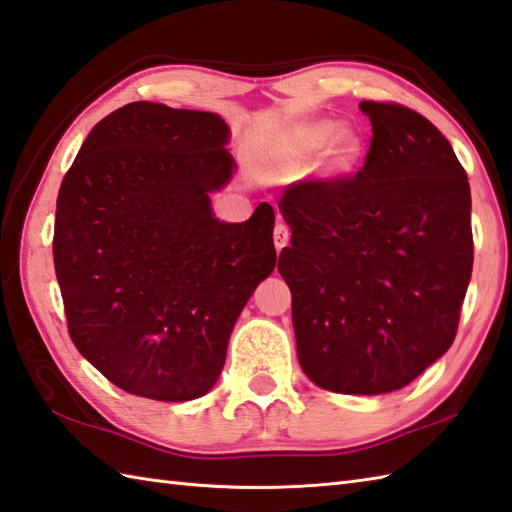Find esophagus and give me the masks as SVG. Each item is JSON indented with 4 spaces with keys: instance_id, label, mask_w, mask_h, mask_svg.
Wrapping results in <instances>:
<instances>
[{
    "instance_id": "obj_1",
    "label": "esophagus",
    "mask_w": 512,
    "mask_h": 512,
    "mask_svg": "<svg viewBox=\"0 0 512 512\" xmlns=\"http://www.w3.org/2000/svg\"><path fill=\"white\" fill-rule=\"evenodd\" d=\"M289 236H291V232H289L287 223L283 221V218H278V221H276V227H274V245H276L278 252H280V249H283V247L289 243Z\"/></svg>"
}]
</instances>
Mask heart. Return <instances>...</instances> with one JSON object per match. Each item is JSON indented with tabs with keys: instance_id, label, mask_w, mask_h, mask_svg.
Listing matches in <instances>:
<instances>
[{
	"instance_id": "heart-1",
	"label": "heart",
	"mask_w": 512,
	"mask_h": 512,
	"mask_svg": "<svg viewBox=\"0 0 512 512\" xmlns=\"http://www.w3.org/2000/svg\"><path fill=\"white\" fill-rule=\"evenodd\" d=\"M336 128L338 125L331 121H318V123L302 125V128L296 130V134H294V143H291V152H289V163L305 165L311 156L320 152L333 139ZM358 154H360V139L351 132H342V134H338L329 150V165L333 170H347L349 165L356 163Z\"/></svg>"
}]
</instances>
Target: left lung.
Listing matches in <instances>:
<instances>
[{
    "label": "left lung",
    "mask_w": 512,
    "mask_h": 512,
    "mask_svg": "<svg viewBox=\"0 0 512 512\" xmlns=\"http://www.w3.org/2000/svg\"><path fill=\"white\" fill-rule=\"evenodd\" d=\"M371 145L358 174L305 179L278 201L291 245L298 362L318 387H406L455 340L473 271L471 187L435 125L393 101H362Z\"/></svg>",
    "instance_id": "left-lung-1"
}]
</instances>
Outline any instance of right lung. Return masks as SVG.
<instances>
[{
  "label": "right lung",
  "mask_w": 512,
  "mask_h": 512,
  "mask_svg": "<svg viewBox=\"0 0 512 512\" xmlns=\"http://www.w3.org/2000/svg\"><path fill=\"white\" fill-rule=\"evenodd\" d=\"M214 112L134 101L90 130L57 196L52 256L68 333L119 389L201 398L229 333L276 265L274 207L221 223L210 192L234 172Z\"/></svg>",
  "instance_id": "obj_1"
}]
</instances>
